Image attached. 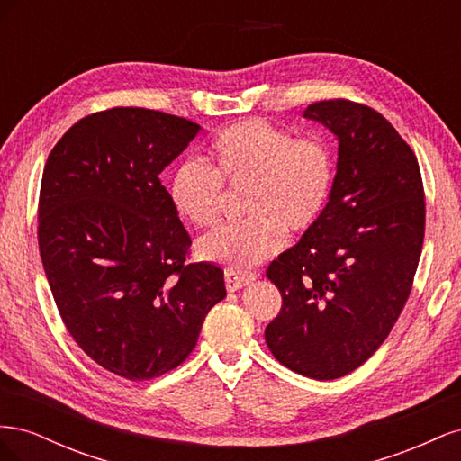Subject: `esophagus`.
Returning a JSON list of instances; mask_svg holds the SVG:
<instances>
[{
    "mask_svg": "<svg viewBox=\"0 0 461 461\" xmlns=\"http://www.w3.org/2000/svg\"><path fill=\"white\" fill-rule=\"evenodd\" d=\"M258 275L256 273H244V271H227L225 273V283H227V290L234 292V290H240L242 286L249 285L254 281Z\"/></svg>",
    "mask_w": 461,
    "mask_h": 461,
    "instance_id": "34e87169",
    "label": "esophagus"
}]
</instances>
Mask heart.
<instances>
[{
	"label": "heart",
	"instance_id": "obj_1",
	"mask_svg": "<svg viewBox=\"0 0 461 461\" xmlns=\"http://www.w3.org/2000/svg\"><path fill=\"white\" fill-rule=\"evenodd\" d=\"M209 167L188 159L176 167L171 200L196 227H213L227 194H244V221L205 236V259L244 271L275 256L286 232L303 236L327 212L337 161L321 136H296L263 119L222 129L207 148Z\"/></svg>",
	"mask_w": 461,
	"mask_h": 461
}]
</instances>
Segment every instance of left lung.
<instances>
[{"mask_svg": "<svg viewBox=\"0 0 461 461\" xmlns=\"http://www.w3.org/2000/svg\"><path fill=\"white\" fill-rule=\"evenodd\" d=\"M303 117L337 134V176L315 229L269 263L283 305L265 342L285 367L332 381L379 350L410 298L425 190L413 149L379 111L337 97Z\"/></svg>", "mask_w": 461, "mask_h": 461, "instance_id": "1", "label": "left lung"}]
</instances>
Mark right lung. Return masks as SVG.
I'll return each mask as SVG.
<instances>
[{
	"instance_id": "right-lung-1",
	"label": "right lung",
	"mask_w": 461,
	"mask_h": 461,
	"mask_svg": "<svg viewBox=\"0 0 461 461\" xmlns=\"http://www.w3.org/2000/svg\"><path fill=\"white\" fill-rule=\"evenodd\" d=\"M200 124L144 107L86 115L53 146L38 200L40 258L63 323L97 366L129 381L173 371L227 296L159 173Z\"/></svg>"
}]
</instances>
